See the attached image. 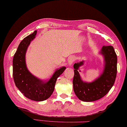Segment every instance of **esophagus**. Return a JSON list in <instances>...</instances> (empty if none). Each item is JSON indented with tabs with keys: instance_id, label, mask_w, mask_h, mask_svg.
<instances>
[{
	"instance_id": "esophagus-1",
	"label": "esophagus",
	"mask_w": 127,
	"mask_h": 127,
	"mask_svg": "<svg viewBox=\"0 0 127 127\" xmlns=\"http://www.w3.org/2000/svg\"><path fill=\"white\" fill-rule=\"evenodd\" d=\"M76 60V58L74 56H71V58H69V60H68V64L69 65H71V64H73V63Z\"/></svg>"
}]
</instances>
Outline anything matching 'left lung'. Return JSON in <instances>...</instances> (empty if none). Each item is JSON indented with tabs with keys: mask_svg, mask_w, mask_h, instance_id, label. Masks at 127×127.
I'll list each match as a JSON object with an SVG mask.
<instances>
[{
	"mask_svg": "<svg viewBox=\"0 0 127 127\" xmlns=\"http://www.w3.org/2000/svg\"><path fill=\"white\" fill-rule=\"evenodd\" d=\"M101 53L105 57V66L103 73L96 81L90 83L83 82L78 71L83 61L74 64L73 90L76 96L83 101L99 100L107 94L115 83L117 75V57L112 45H104Z\"/></svg>",
	"mask_w": 127,
	"mask_h": 127,
	"instance_id": "1",
	"label": "left lung"
}]
</instances>
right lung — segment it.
Returning <instances> with one entry per match:
<instances>
[{"label":"right lung","instance_id":"right-lung-1","mask_svg":"<svg viewBox=\"0 0 127 127\" xmlns=\"http://www.w3.org/2000/svg\"><path fill=\"white\" fill-rule=\"evenodd\" d=\"M37 33L25 38L19 44L13 58V78L15 84L25 96L36 101L48 99L54 90L56 79L66 69L62 67L55 72L48 81L44 82L36 78L28 71L25 63V54L31 41Z\"/></svg>","mask_w":127,"mask_h":127}]
</instances>
